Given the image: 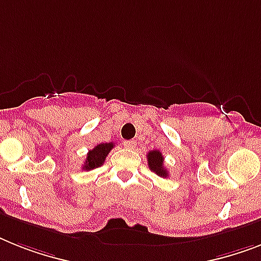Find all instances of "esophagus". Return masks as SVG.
I'll return each mask as SVG.
<instances>
[{
  "label": "esophagus",
  "mask_w": 261,
  "mask_h": 261,
  "mask_svg": "<svg viewBox=\"0 0 261 261\" xmlns=\"http://www.w3.org/2000/svg\"><path fill=\"white\" fill-rule=\"evenodd\" d=\"M124 145H125L126 148H129V149H135L137 143H136L135 140H126V141H124Z\"/></svg>",
  "instance_id": "esophagus-1"
}]
</instances>
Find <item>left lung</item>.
<instances>
[{"label": "left lung", "instance_id": "8db88e82", "mask_svg": "<svg viewBox=\"0 0 261 261\" xmlns=\"http://www.w3.org/2000/svg\"><path fill=\"white\" fill-rule=\"evenodd\" d=\"M146 157H148V165H149L150 171L154 172L160 177H167L168 171L164 167V157L160 150H150Z\"/></svg>", "mask_w": 261, "mask_h": 261}]
</instances>
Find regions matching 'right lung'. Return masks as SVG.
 <instances>
[{
    "instance_id": "obj_1",
    "label": "right lung",
    "mask_w": 261,
    "mask_h": 261,
    "mask_svg": "<svg viewBox=\"0 0 261 261\" xmlns=\"http://www.w3.org/2000/svg\"><path fill=\"white\" fill-rule=\"evenodd\" d=\"M115 146V143H102L96 145L92 150H89L87 154V160L84 163L83 169L84 171H90L94 168H98L104 164L105 159L109 154Z\"/></svg>"
}]
</instances>
